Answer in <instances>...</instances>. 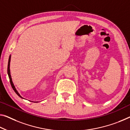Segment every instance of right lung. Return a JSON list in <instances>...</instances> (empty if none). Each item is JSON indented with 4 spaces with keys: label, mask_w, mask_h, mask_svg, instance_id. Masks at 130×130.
Masks as SVG:
<instances>
[{
    "label": "right lung",
    "mask_w": 130,
    "mask_h": 130,
    "mask_svg": "<svg viewBox=\"0 0 130 130\" xmlns=\"http://www.w3.org/2000/svg\"><path fill=\"white\" fill-rule=\"evenodd\" d=\"M10 59H11V55L10 56V57H9V62H8V67H7V74H8V75H9V79H10V84L11 85L12 88L13 89V90L14 91V92H15V93H16V94L18 96H19L21 98H23L20 95V93L18 92V91L16 90V89H15L14 85V84H13V81H12L11 77V75H10Z\"/></svg>",
    "instance_id": "obj_1"
}]
</instances>
